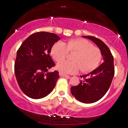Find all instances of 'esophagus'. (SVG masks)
I'll use <instances>...</instances> for the list:
<instances>
[{
	"instance_id": "1",
	"label": "esophagus",
	"mask_w": 128,
	"mask_h": 128,
	"mask_svg": "<svg viewBox=\"0 0 128 128\" xmlns=\"http://www.w3.org/2000/svg\"><path fill=\"white\" fill-rule=\"evenodd\" d=\"M60 76H65V77L70 78V76H68V75L65 74H64V73H60Z\"/></svg>"
}]
</instances>
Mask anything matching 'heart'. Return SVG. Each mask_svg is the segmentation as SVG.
Returning a JSON list of instances; mask_svg holds the SVG:
<instances>
[{"label":"heart","instance_id":"obj_1","mask_svg":"<svg viewBox=\"0 0 128 128\" xmlns=\"http://www.w3.org/2000/svg\"><path fill=\"white\" fill-rule=\"evenodd\" d=\"M68 52L75 54L71 58L72 61H61ZM51 55L56 62H59L56 69L65 74L76 73L80 69L83 73L90 72L98 66L102 59L100 48L84 39H70L64 43L58 42L52 47Z\"/></svg>","mask_w":128,"mask_h":128}]
</instances>
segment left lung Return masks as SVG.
Instances as JSON below:
<instances>
[{"instance_id": "1", "label": "left lung", "mask_w": 128, "mask_h": 128, "mask_svg": "<svg viewBox=\"0 0 128 128\" xmlns=\"http://www.w3.org/2000/svg\"><path fill=\"white\" fill-rule=\"evenodd\" d=\"M93 41L100 50L104 62L90 73L81 76L84 79L78 86L71 88L73 96L80 102L91 104L99 100L109 89L114 74L113 56L102 40L91 36H83Z\"/></svg>"}]
</instances>
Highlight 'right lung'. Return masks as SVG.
Returning <instances> with one entry per match:
<instances>
[{
    "label": "right lung",
    "instance_id": "add662e5",
    "mask_svg": "<svg viewBox=\"0 0 128 128\" xmlns=\"http://www.w3.org/2000/svg\"><path fill=\"white\" fill-rule=\"evenodd\" d=\"M59 40L54 33L37 32L24 40L17 50L15 76L21 90L28 97L39 99L53 90L59 74L56 70L48 72L55 65L50 53Z\"/></svg>",
    "mask_w": 128,
    "mask_h": 128
}]
</instances>
